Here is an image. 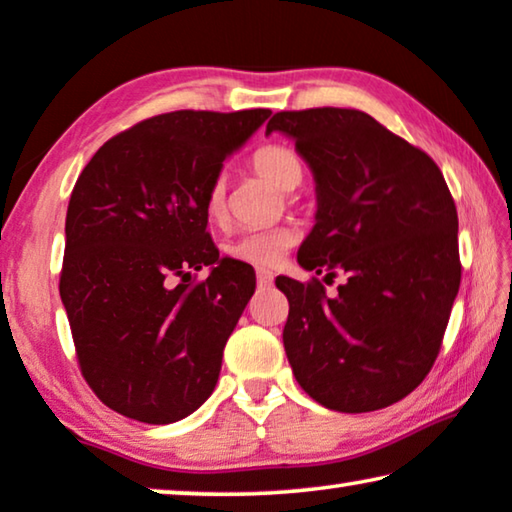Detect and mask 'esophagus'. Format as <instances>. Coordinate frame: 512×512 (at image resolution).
Here are the masks:
<instances>
[{
    "label": "esophagus",
    "mask_w": 512,
    "mask_h": 512,
    "mask_svg": "<svg viewBox=\"0 0 512 512\" xmlns=\"http://www.w3.org/2000/svg\"><path fill=\"white\" fill-rule=\"evenodd\" d=\"M257 285H259V289L271 287L273 285V273L264 271V269H257Z\"/></svg>",
    "instance_id": "obj_1"
}]
</instances>
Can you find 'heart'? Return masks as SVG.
<instances>
[{
  "mask_svg": "<svg viewBox=\"0 0 512 512\" xmlns=\"http://www.w3.org/2000/svg\"><path fill=\"white\" fill-rule=\"evenodd\" d=\"M253 168L266 182H271L280 191H294L303 182V164L298 154L287 148V145L271 143L259 148L253 154ZM205 209L209 218H221L225 212V180L216 177L207 191ZM298 232L289 225L269 227V230H255L241 234L227 246L230 257L239 259L243 264L262 266V269H273L278 266L291 248L296 246Z\"/></svg>",
  "mask_w": 512,
  "mask_h": 512,
  "instance_id": "1",
  "label": "heart"
}]
</instances>
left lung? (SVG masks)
Returning a JSON list of instances; mask_svg holds the SVG:
<instances>
[{
	"instance_id": "obj_1",
	"label": "left lung",
	"mask_w": 512,
	"mask_h": 512,
	"mask_svg": "<svg viewBox=\"0 0 512 512\" xmlns=\"http://www.w3.org/2000/svg\"><path fill=\"white\" fill-rule=\"evenodd\" d=\"M271 132L296 143L316 184L298 264L348 275L335 298L319 280H275L289 300L282 342L291 369L323 408H387L431 371L460 287L449 186L426 152L369 113L280 111Z\"/></svg>"
}]
</instances>
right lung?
<instances>
[{
    "mask_svg": "<svg viewBox=\"0 0 512 512\" xmlns=\"http://www.w3.org/2000/svg\"><path fill=\"white\" fill-rule=\"evenodd\" d=\"M269 109L173 111L113 136L72 189L61 300L86 383L143 424L196 412L255 294L250 264L207 234V191ZM210 278L190 285V271Z\"/></svg>",
    "mask_w": 512,
    "mask_h": 512,
    "instance_id": "right-lung-1",
    "label": "right lung"
}]
</instances>
